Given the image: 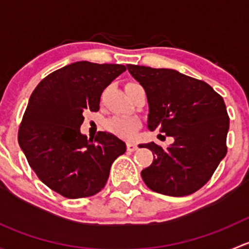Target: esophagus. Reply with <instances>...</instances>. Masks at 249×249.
<instances>
[{
  "instance_id": "34e87169",
  "label": "esophagus",
  "mask_w": 249,
  "mask_h": 249,
  "mask_svg": "<svg viewBox=\"0 0 249 249\" xmlns=\"http://www.w3.org/2000/svg\"><path fill=\"white\" fill-rule=\"evenodd\" d=\"M126 148H127V150H129V152H135V150L137 149V145L134 144V143H131V142H127L126 143Z\"/></svg>"
}]
</instances>
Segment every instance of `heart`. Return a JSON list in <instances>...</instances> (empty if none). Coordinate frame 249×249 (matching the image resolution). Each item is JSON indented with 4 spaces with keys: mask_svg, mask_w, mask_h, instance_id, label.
Returning a JSON list of instances; mask_svg holds the SVG:
<instances>
[{
    "mask_svg": "<svg viewBox=\"0 0 249 249\" xmlns=\"http://www.w3.org/2000/svg\"><path fill=\"white\" fill-rule=\"evenodd\" d=\"M140 126V120L136 118L115 117L107 122L106 127L109 132L122 139L132 140L136 136V130Z\"/></svg>",
    "mask_w": 249,
    "mask_h": 249,
    "instance_id": "heart-1",
    "label": "heart"
}]
</instances>
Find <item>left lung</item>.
Segmentation results:
<instances>
[{"label":"left lung","instance_id":"1","mask_svg":"<svg viewBox=\"0 0 249 249\" xmlns=\"http://www.w3.org/2000/svg\"><path fill=\"white\" fill-rule=\"evenodd\" d=\"M147 95L148 122L173 137L162 148L154 142L141 147L153 152L150 166L141 176L153 192L185 196L203 187L227 154L229 117L224 100L202 80L171 69L126 65Z\"/></svg>","mask_w":249,"mask_h":249}]
</instances>
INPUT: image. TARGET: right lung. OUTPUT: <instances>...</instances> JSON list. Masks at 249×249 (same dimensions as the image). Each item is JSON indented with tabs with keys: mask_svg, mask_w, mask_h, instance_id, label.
Wrapping results in <instances>:
<instances>
[{
	"mask_svg": "<svg viewBox=\"0 0 249 249\" xmlns=\"http://www.w3.org/2000/svg\"><path fill=\"white\" fill-rule=\"evenodd\" d=\"M124 65L77 61L41 80L31 94L18 141L37 177L69 199L92 196L106 184L126 144L108 132H80L83 113L100 108L102 91Z\"/></svg>",
	"mask_w": 249,
	"mask_h": 249,
	"instance_id": "right-lung-1",
	"label": "right lung"
}]
</instances>
